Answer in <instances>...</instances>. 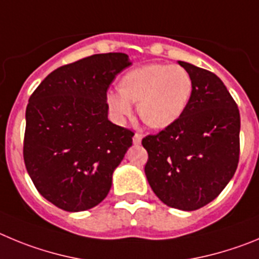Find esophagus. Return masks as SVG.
Instances as JSON below:
<instances>
[{
	"label": "esophagus",
	"instance_id": "1",
	"mask_svg": "<svg viewBox=\"0 0 259 259\" xmlns=\"http://www.w3.org/2000/svg\"><path fill=\"white\" fill-rule=\"evenodd\" d=\"M141 142H142V134H139V133H135L134 137H133V143L141 144Z\"/></svg>",
	"mask_w": 259,
	"mask_h": 259
}]
</instances>
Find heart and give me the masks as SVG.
<instances>
[{
	"label": "heart",
	"instance_id": "b5f03b06",
	"mask_svg": "<svg viewBox=\"0 0 259 259\" xmlns=\"http://www.w3.org/2000/svg\"><path fill=\"white\" fill-rule=\"evenodd\" d=\"M193 82L190 73L179 66L146 64L124 74L120 92L107 94V106L117 120L129 117L132 103L147 126L164 129L174 124L187 108Z\"/></svg>",
	"mask_w": 259,
	"mask_h": 259
}]
</instances>
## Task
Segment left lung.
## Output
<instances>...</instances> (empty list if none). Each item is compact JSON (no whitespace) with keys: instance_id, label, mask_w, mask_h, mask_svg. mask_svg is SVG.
<instances>
[{"instance_id":"8db88e82","label":"left lung","mask_w":259,"mask_h":259,"mask_svg":"<svg viewBox=\"0 0 259 259\" xmlns=\"http://www.w3.org/2000/svg\"><path fill=\"white\" fill-rule=\"evenodd\" d=\"M193 82L183 115L157 134L142 139L148 153L147 181L164 204L196 210L213 201L236 171L240 113L217 74L179 62Z\"/></svg>"}]
</instances>
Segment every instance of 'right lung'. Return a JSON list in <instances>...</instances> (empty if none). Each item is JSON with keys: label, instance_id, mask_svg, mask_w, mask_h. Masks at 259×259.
Segmentation results:
<instances>
[{"label": "right lung", "instance_id": "add662e5", "mask_svg": "<svg viewBox=\"0 0 259 259\" xmlns=\"http://www.w3.org/2000/svg\"><path fill=\"white\" fill-rule=\"evenodd\" d=\"M124 53L94 54L51 72L25 111L23 157L34 187L66 211L103 201L134 133L108 120L107 90L130 66Z\"/></svg>", "mask_w": 259, "mask_h": 259}]
</instances>
